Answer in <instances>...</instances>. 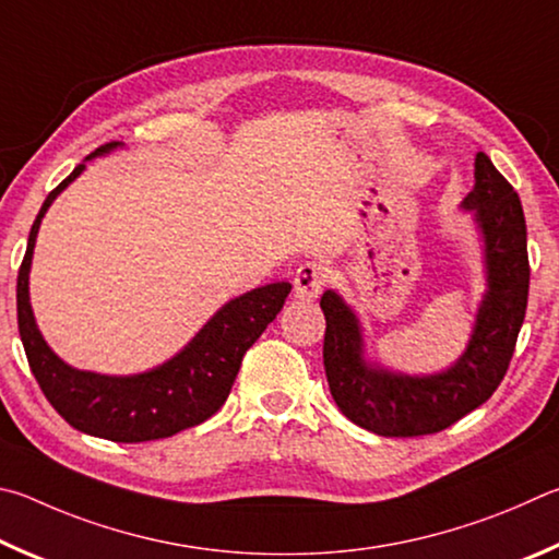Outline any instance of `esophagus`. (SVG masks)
I'll return each mask as SVG.
<instances>
[{"label":"esophagus","mask_w":559,"mask_h":559,"mask_svg":"<svg viewBox=\"0 0 559 559\" xmlns=\"http://www.w3.org/2000/svg\"><path fill=\"white\" fill-rule=\"evenodd\" d=\"M331 277V270L324 262H305L295 274V297L301 301H311L321 295Z\"/></svg>","instance_id":"obj_1"}]
</instances>
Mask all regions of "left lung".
Masks as SVG:
<instances>
[{"instance_id":"obj_1","label":"left lung","mask_w":559,"mask_h":559,"mask_svg":"<svg viewBox=\"0 0 559 559\" xmlns=\"http://www.w3.org/2000/svg\"><path fill=\"white\" fill-rule=\"evenodd\" d=\"M476 183L464 209L476 213L486 242L488 292L478 309L466 354L447 373L409 378L366 366L360 329L344 299L324 292V368L329 390L350 423L380 437L437 435L484 405L501 385L521 334L531 262L521 199L484 152L476 154Z\"/></svg>"}]
</instances>
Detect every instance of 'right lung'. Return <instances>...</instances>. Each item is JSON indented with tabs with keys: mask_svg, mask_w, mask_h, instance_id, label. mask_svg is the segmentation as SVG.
Returning <instances> with one entry per match:
<instances>
[{
	"mask_svg": "<svg viewBox=\"0 0 559 559\" xmlns=\"http://www.w3.org/2000/svg\"><path fill=\"white\" fill-rule=\"evenodd\" d=\"M115 146L117 142L97 146L91 156L110 152ZM83 169L85 164H78L71 176H66L46 195L28 233V245L22 267H19L16 319L28 368L56 413L85 435L122 444L171 437L181 429L205 423L223 407L238 378L242 356L285 307L292 285L274 282V285L258 287L228 301L179 356L150 373L107 378L66 366L46 346L36 329L32 305H28V267H32L34 242L44 213Z\"/></svg>",
	"mask_w": 559,
	"mask_h": 559,
	"instance_id": "add662e5",
	"label": "right lung"
}]
</instances>
